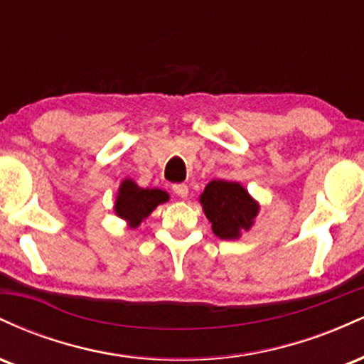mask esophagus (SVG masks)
Listing matches in <instances>:
<instances>
[{
    "instance_id": "1",
    "label": "esophagus",
    "mask_w": 364,
    "mask_h": 364,
    "mask_svg": "<svg viewBox=\"0 0 364 364\" xmlns=\"http://www.w3.org/2000/svg\"><path fill=\"white\" fill-rule=\"evenodd\" d=\"M173 191L178 196H181V198H185V196H188V186L185 185V183H179V185H173Z\"/></svg>"
}]
</instances>
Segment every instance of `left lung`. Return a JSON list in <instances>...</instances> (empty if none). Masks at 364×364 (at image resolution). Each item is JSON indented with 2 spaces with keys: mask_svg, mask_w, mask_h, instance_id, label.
<instances>
[{
  "mask_svg": "<svg viewBox=\"0 0 364 364\" xmlns=\"http://www.w3.org/2000/svg\"><path fill=\"white\" fill-rule=\"evenodd\" d=\"M200 203L212 231L223 240L240 237V231H248L257 215L258 207L240 183L214 179L205 186Z\"/></svg>",
  "mask_w": 364,
  "mask_h": 364,
  "instance_id": "1",
  "label": "left lung"
}]
</instances>
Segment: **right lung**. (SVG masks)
<instances>
[{"instance_id": "obj_1", "label": "right lung", "mask_w": 364, "mask_h": 364, "mask_svg": "<svg viewBox=\"0 0 364 364\" xmlns=\"http://www.w3.org/2000/svg\"><path fill=\"white\" fill-rule=\"evenodd\" d=\"M169 200V195L159 188H139L133 181H123L119 188L118 200H116V214L121 219L128 220L132 228H136L159 203H164Z\"/></svg>"}]
</instances>
